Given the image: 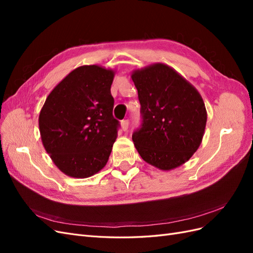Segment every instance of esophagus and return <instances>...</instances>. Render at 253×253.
I'll return each mask as SVG.
<instances>
[{"mask_svg":"<svg viewBox=\"0 0 253 253\" xmlns=\"http://www.w3.org/2000/svg\"><path fill=\"white\" fill-rule=\"evenodd\" d=\"M120 125H121V128L124 129V131H126L127 129V127H128V120H122L121 122H120Z\"/></svg>","mask_w":253,"mask_h":253,"instance_id":"obj_1","label":"esophagus"}]
</instances>
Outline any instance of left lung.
Returning <instances> with one entry per match:
<instances>
[{
    "mask_svg": "<svg viewBox=\"0 0 253 253\" xmlns=\"http://www.w3.org/2000/svg\"><path fill=\"white\" fill-rule=\"evenodd\" d=\"M141 105L134 145L145 163L163 171L180 167L202 143L207 111L198 90L164 63L132 72Z\"/></svg>",
    "mask_w": 253,
    "mask_h": 253,
    "instance_id": "1",
    "label": "left lung"
}]
</instances>
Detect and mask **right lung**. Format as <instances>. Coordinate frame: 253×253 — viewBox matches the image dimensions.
Wrapping results in <instances>:
<instances>
[{
  "label": "right lung",
  "mask_w": 253,
  "mask_h": 253,
  "mask_svg": "<svg viewBox=\"0 0 253 253\" xmlns=\"http://www.w3.org/2000/svg\"><path fill=\"white\" fill-rule=\"evenodd\" d=\"M115 72L100 65L75 68L59 82L39 115L42 143L65 175L86 178L105 167L117 138L111 85Z\"/></svg>",
  "instance_id": "add662e5"
}]
</instances>
